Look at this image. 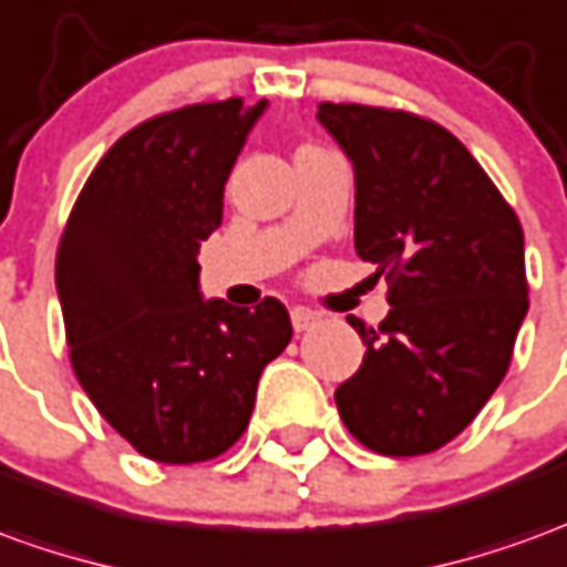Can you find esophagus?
I'll return each mask as SVG.
<instances>
[{
    "label": "esophagus",
    "instance_id": "esophagus-1",
    "mask_svg": "<svg viewBox=\"0 0 567 567\" xmlns=\"http://www.w3.org/2000/svg\"><path fill=\"white\" fill-rule=\"evenodd\" d=\"M316 322H319V316H316V312L303 310V307L291 310V324H295V331H310Z\"/></svg>",
    "mask_w": 567,
    "mask_h": 567
}]
</instances>
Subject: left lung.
<instances>
[{"mask_svg": "<svg viewBox=\"0 0 567 567\" xmlns=\"http://www.w3.org/2000/svg\"><path fill=\"white\" fill-rule=\"evenodd\" d=\"M355 172V255L390 282L380 328L350 324L365 359L334 393L365 449L449 445L501 386L528 312L525 236L470 150L405 110L319 104Z\"/></svg>", "mask_w": 567, "mask_h": 567, "instance_id": "obj_1", "label": "left lung"}]
</instances>
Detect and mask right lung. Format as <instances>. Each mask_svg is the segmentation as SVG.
<instances>
[{
    "label": "right lung",
    "mask_w": 567,
    "mask_h": 567,
    "mask_svg": "<svg viewBox=\"0 0 567 567\" xmlns=\"http://www.w3.org/2000/svg\"><path fill=\"white\" fill-rule=\"evenodd\" d=\"M267 101L193 104L141 122L97 162L58 248V297L82 390L159 463L212 461L245 433L260 371L291 340L276 297L202 300L199 248Z\"/></svg>",
    "instance_id": "add662e5"
}]
</instances>
